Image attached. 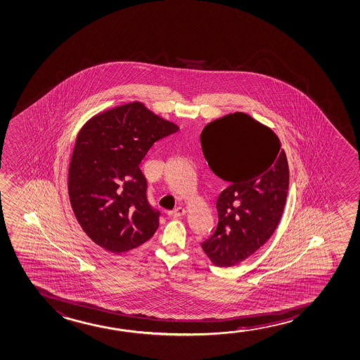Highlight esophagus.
Segmentation results:
<instances>
[{"mask_svg": "<svg viewBox=\"0 0 360 360\" xmlns=\"http://www.w3.org/2000/svg\"><path fill=\"white\" fill-rule=\"evenodd\" d=\"M185 214H186V210L184 209V207H176V209L172 210V211H169L167 215L172 217V219H177V217H181Z\"/></svg>", "mask_w": 360, "mask_h": 360, "instance_id": "34e87169", "label": "esophagus"}]
</instances>
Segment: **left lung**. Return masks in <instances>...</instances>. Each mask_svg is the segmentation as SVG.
Masks as SVG:
<instances>
[{
	"label": "left lung",
	"mask_w": 360,
	"mask_h": 360,
	"mask_svg": "<svg viewBox=\"0 0 360 360\" xmlns=\"http://www.w3.org/2000/svg\"><path fill=\"white\" fill-rule=\"evenodd\" d=\"M200 141L210 169L230 183L216 201L215 232L201 247L216 266L232 267L277 229L288 193V161L274 130L241 112L207 124Z\"/></svg>",
	"instance_id": "obj_1"
}]
</instances>
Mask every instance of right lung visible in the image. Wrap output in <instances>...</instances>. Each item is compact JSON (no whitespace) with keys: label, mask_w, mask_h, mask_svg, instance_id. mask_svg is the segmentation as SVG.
<instances>
[{"label":"right lung","mask_w":360,"mask_h":360,"mask_svg":"<svg viewBox=\"0 0 360 360\" xmlns=\"http://www.w3.org/2000/svg\"><path fill=\"white\" fill-rule=\"evenodd\" d=\"M177 130L140 102L104 110L82 127L68 193L75 219L98 246L127 252L154 236L160 212L148 202L139 164L155 141Z\"/></svg>","instance_id":"obj_1"}]
</instances>
